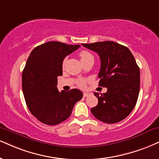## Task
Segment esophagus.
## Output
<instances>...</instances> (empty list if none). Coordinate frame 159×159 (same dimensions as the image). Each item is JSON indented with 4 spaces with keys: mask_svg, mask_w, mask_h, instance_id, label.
I'll return each mask as SVG.
<instances>
[{
    "mask_svg": "<svg viewBox=\"0 0 159 159\" xmlns=\"http://www.w3.org/2000/svg\"><path fill=\"white\" fill-rule=\"evenodd\" d=\"M89 95H91V93H89V92H83V97H88V96H89Z\"/></svg>",
    "mask_w": 159,
    "mask_h": 159,
    "instance_id": "1",
    "label": "esophagus"
}]
</instances>
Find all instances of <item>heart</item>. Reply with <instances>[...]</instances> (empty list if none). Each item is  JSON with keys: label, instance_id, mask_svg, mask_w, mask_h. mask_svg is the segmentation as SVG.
Here are the masks:
<instances>
[{"label": "heart", "instance_id": "obj_1", "mask_svg": "<svg viewBox=\"0 0 159 159\" xmlns=\"http://www.w3.org/2000/svg\"><path fill=\"white\" fill-rule=\"evenodd\" d=\"M79 55L80 60H81V62H83L87 60H90V59H93V56L92 55L91 53L87 50H83L82 52H80ZM85 81H80L79 83V85L81 86V87H83L85 85Z\"/></svg>", "mask_w": 159, "mask_h": 159}]
</instances>
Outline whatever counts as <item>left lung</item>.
<instances>
[{
    "label": "left lung",
    "mask_w": 159,
    "mask_h": 159,
    "mask_svg": "<svg viewBox=\"0 0 159 159\" xmlns=\"http://www.w3.org/2000/svg\"><path fill=\"white\" fill-rule=\"evenodd\" d=\"M99 54L101 66L99 85L107 89L99 95L98 104L91 111L101 121L119 122L131 113L136 105L140 89V70L130 51L113 41L83 43Z\"/></svg>",
    "instance_id": "obj_1"
}]
</instances>
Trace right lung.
Here are the masks:
<instances>
[{
	"instance_id": "right-lung-1",
	"label": "right lung",
	"mask_w": 159,
	"mask_h": 159,
	"mask_svg": "<svg viewBox=\"0 0 159 159\" xmlns=\"http://www.w3.org/2000/svg\"><path fill=\"white\" fill-rule=\"evenodd\" d=\"M80 45L50 41L35 47L22 74V88L27 107L39 121L56 125L67 119L83 93L74 89L59 92L57 76L62 75V62Z\"/></svg>"
}]
</instances>
